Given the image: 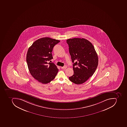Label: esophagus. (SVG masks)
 <instances>
[{"label": "esophagus", "instance_id": "1", "mask_svg": "<svg viewBox=\"0 0 127 127\" xmlns=\"http://www.w3.org/2000/svg\"><path fill=\"white\" fill-rule=\"evenodd\" d=\"M66 68L67 66H64V67H61V69H65Z\"/></svg>", "mask_w": 127, "mask_h": 127}]
</instances>
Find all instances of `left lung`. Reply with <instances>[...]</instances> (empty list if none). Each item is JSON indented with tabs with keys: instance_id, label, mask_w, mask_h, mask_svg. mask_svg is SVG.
<instances>
[{
	"instance_id": "8db88e82",
	"label": "left lung",
	"mask_w": 127,
	"mask_h": 127,
	"mask_svg": "<svg viewBox=\"0 0 127 127\" xmlns=\"http://www.w3.org/2000/svg\"><path fill=\"white\" fill-rule=\"evenodd\" d=\"M66 42L74 72L69 79L75 84H83L93 75L97 68V54L92 44L85 38H70Z\"/></svg>"
}]
</instances>
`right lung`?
I'll list each match as a JSON object with an SVG mask.
<instances>
[{
    "mask_svg": "<svg viewBox=\"0 0 127 127\" xmlns=\"http://www.w3.org/2000/svg\"><path fill=\"white\" fill-rule=\"evenodd\" d=\"M60 40L44 37L36 40L28 50L26 61L29 71L33 77L42 84H47L55 78L58 69L48 61L53 59L52 52Z\"/></svg>",
    "mask_w": 127,
    "mask_h": 127,
    "instance_id": "1",
    "label": "right lung"
}]
</instances>
